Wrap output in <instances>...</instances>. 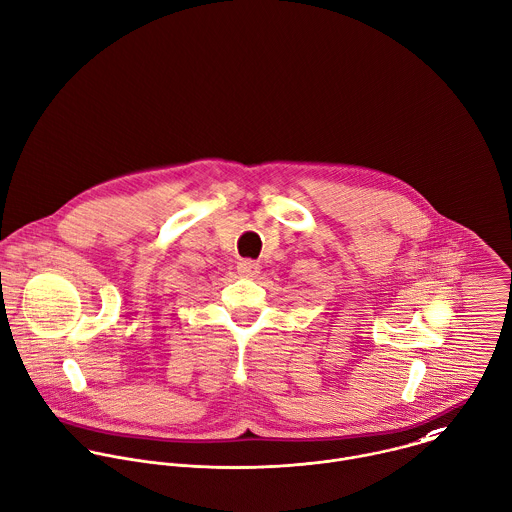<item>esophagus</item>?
Segmentation results:
<instances>
[{
    "label": "esophagus",
    "mask_w": 512,
    "mask_h": 512,
    "mask_svg": "<svg viewBox=\"0 0 512 512\" xmlns=\"http://www.w3.org/2000/svg\"><path fill=\"white\" fill-rule=\"evenodd\" d=\"M238 272L242 276H256L260 272V264L254 260H240L238 262Z\"/></svg>",
    "instance_id": "1"
}]
</instances>
